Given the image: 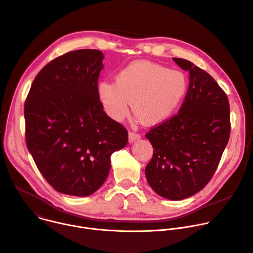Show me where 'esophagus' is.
<instances>
[{
	"instance_id": "34e87169",
	"label": "esophagus",
	"mask_w": 253,
	"mask_h": 253,
	"mask_svg": "<svg viewBox=\"0 0 253 253\" xmlns=\"http://www.w3.org/2000/svg\"><path fill=\"white\" fill-rule=\"evenodd\" d=\"M128 137H129V142H130V143H132V142H134V141H136V140L140 139V137H141V136H140L139 134H137V133H134V132L130 131V132H129Z\"/></svg>"
}]
</instances>
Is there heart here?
<instances>
[{
  "instance_id": "heart-1",
  "label": "heart",
  "mask_w": 253,
  "mask_h": 253,
  "mask_svg": "<svg viewBox=\"0 0 253 253\" xmlns=\"http://www.w3.org/2000/svg\"><path fill=\"white\" fill-rule=\"evenodd\" d=\"M188 91V80L181 72L153 62H134L121 70L115 83L103 81L98 96L104 110L115 121H122L130 103L136 116L147 124L165 121L177 110Z\"/></svg>"
}]
</instances>
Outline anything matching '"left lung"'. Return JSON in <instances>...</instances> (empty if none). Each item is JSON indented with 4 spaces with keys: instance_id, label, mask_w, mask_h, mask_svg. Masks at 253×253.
<instances>
[{
    "instance_id": "obj_1",
    "label": "left lung",
    "mask_w": 253,
    "mask_h": 253,
    "mask_svg": "<svg viewBox=\"0 0 253 253\" xmlns=\"http://www.w3.org/2000/svg\"><path fill=\"white\" fill-rule=\"evenodd\" d=\"M173 60L189 72V89L178 113L145 135L153 147L145 175L157 195L179 201L210 181L231 126L228 98L217 82L189 60Z\"/></svg>"
}]
</instances>
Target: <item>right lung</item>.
Returning <instances> with one entry per match:
<instances>
[{
  "instance_id": "obj_1",
  "label": "right lung",
  "mask_w": 253,
  "mask_h": 253,
  "mask_svg": "<svg viewBox=\"0 0 253 253\" xmlns=\"http://www.w3.org/2000/svg\"><path fill=\"white\" fill-rule=\"evenodd\" d=\"M103 59L100 50L79 49L51 60L25 102L27 148L43 177L64 195L95 193L112 153L128 142L126 128L104 112L98 96Z\"/></svg>"
}]
</instances>
